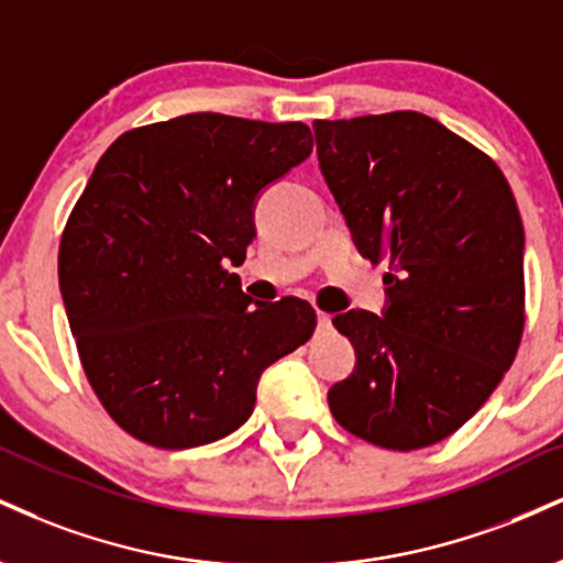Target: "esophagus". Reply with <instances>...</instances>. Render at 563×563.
<instances>
[{
	"mask_svg": "<svg viewBox=\"0 0 563 563\" xmlns=\"http://www.w3.org/2000/svg\"><path fill=\"white\" fill-rule=\"evenodd\" d=\"M317 324H320V330H330L333 328V317L328 311H317Z\"/></svg>",
	"mask_w": 563,
	"mask_h": 563,
	"instance_id": "1",
	"label": "esophagus"
}]
</instances>
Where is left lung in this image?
Returning <instances> with one entry per match:
<instances>
[{
	"instance_id": "left-lung-1",
	"label": "left lung",
	"mask_w": 563,
	"mask_h": 563,
	"mask_svg": "<svg viewBox=\"0 0 563 563\" xmlns=\"http://www.w3.org/2000/svg\"><path fill=\"white\" fill-rule=\"evenodd\" d=\"M317 157L356 249L383 275V317L335 314L356 367L328 390L335 422L388 451L453 435L525 333V228L498 165L411 110L317 120Z\"/></svg>"
}]
</instances>
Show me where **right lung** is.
Returning a JSON list of instances; mask_svg holds the SVG:
<instances>
[{
	"instance_id": "1",
	"label": "right lung",
	"mask_w": 563,
	"mask_h": 563,
	"mask_svg": "<svg viewBox=\"0 0 563 563\" xmlns=\"http://www.w3.org/2000/svg\"><path fill=\"white\" fill-rule=\"evenodd\" d=\"M311 154L303 123L194 112L125 131L101 154L59 241L80 364L114 422L194 449L252 417L262 372L307 343L309 301L252 303L241 277L254 201Z\"/></svg>"
}]
</instances>
